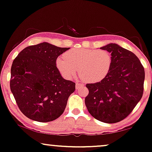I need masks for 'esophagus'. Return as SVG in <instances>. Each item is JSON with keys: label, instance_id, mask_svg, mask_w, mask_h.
<instances>
[{"label": "esophagus", "instance_id": "obj_1", "mask_svg": "<svg viewBox=\"0 0 152 152\" xmlns=\"http://www.w3.org/2000/svg\"><path fill=\"white\" fill-rule=\"evenodd\" d=\"M84 86L82 84H81V83H79V82H77L76 84H75V87H76V89H79L81 87Z\"/></svg>", "mask_w": 152, "mask_h": 152}]
</instances>
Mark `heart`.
<instances>
[{"mask_svg": "<svg viewBox=\"0 0 152 152\" xmlns=\"http://www.w3.org/2000/svg\"><path fill=\"white\" fill-rule=\"evenodd\" d=\"M112 66L111 54L104 50L72 49L56 60V66L64 78L71 80L78 72L90 83L103 80L109 73Z\"/></svg>", "mask_w": 152, "mask_h": 152, "instance_id": "b5f03b06", "label": "heart"}]
</instances>
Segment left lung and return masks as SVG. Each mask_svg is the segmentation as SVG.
<instances>
[{"label": "left lung", "instance_id": "1", "mask_svg": "<svg viewBox=\"0 0 152 152\" xmlns=\"http://www.w3.org/2000/svg\"><path fill=\"white\" fill-rule=\"evenodd\" d=\"M100 49L111 53V68L103 80L86 84L85 104L95 119L115 123L127 117L142 98L145 70L135 54L116 43Z\"/></svg>", "mask_w": 152, "mask_h": 152}]
</instances>
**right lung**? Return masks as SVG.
Wrapping results in <instances>:
<instances>
[{
    "instance_id": "1",
    "label": "right lung",
    "mask_w": 152,
    "mask_h": 152,
    "mask_svg": "<svg viewBox=\"0 0 152 152\" xmlns=\"http://www.w3.org/2000/svg\"><path fill=\"white\" fill-rule=\"evenodd\" d=\"M69 49L43 42L26 48L14 59L10 88L26 117L47 122L64 113L75 83L62 77L56 60Z\"/></svg>"
}]
</instances>
